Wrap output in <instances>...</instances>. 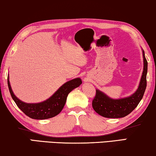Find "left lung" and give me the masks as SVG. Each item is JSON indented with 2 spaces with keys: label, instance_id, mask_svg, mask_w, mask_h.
Returning a JSON list of instances; mask_svg holds the SVG:
<instances>
[{
  "label": "left lung",
  "instance_id": "8db88e82",
  "mask_svg": "<svg viewBox=\"0 0 156 156\" xmlns=\"http://www.w3.org/2000/svg\"><path fill=\"white\" fill-rule=\"evenodd\" d=\"M144 58V70L138 89L129 97L112 99L99 89H96V96L92 101V107L98 114L105 118H122L135 109L144 97L146 88V75L148 72V62L142 49Z\"/></svg>",
  "mask_w": 156,
  "mask_h": 156
}]
</instances>
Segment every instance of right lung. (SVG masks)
Instances as JSON below:
<instances>
[{"instance_id": "right-lung-1", "label": "right lung", "mask_w": 156, "mask_h": 156, "mask_svg": "<svg viewBox=\"0 0 156 156\" xmlns=\"http://www.w3.org/2000/svg\"><path fill=\"white\" fill-rule=\"evenodd\" d=\"M80 78L68 81L59 87L49 99L39 103H25L14 94L10 86L9 75H8V85L10 95L18 108L30 118L37 120L52 118L58 115L65 106L69 93L82 84Z\"/></svg>"}]
</instances>
